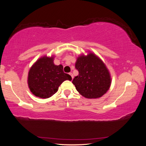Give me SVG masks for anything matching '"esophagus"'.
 I'll return each mask as SVG.
<instances>
[{
	"label": "esophagus",
	"mask_w": 146,
	"mask_h": 146,
	"mask_svg": "<svg viewBox=\"0 0 146 146\" xmlns=\"http://www.w3.org/2000/svg\"><path fill=\"white\" fill-rule=\"evenodd\" d=\"M69 75H71V78H72V79H73V75L72 73H69Z\"/></svg>",
	"instance_id": "obj_1"
}]
</instances>
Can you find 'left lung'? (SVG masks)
<instances>
[{"mask_svg": "<svg viewBox=\"0 0 146 146\" xmlns=\"http://www.w3.org/2000/svg\"><path fill=\"white\" fill-rule=\"evenodd\" d=\"M75 68L79 75L73 80L77 90L86 98H97L103 96L111 85L110 73L102 61L90 53L77 58Z\"/></svg>", "mask_w": 146, "mask_h": 146, "instance_id": "left-lung-1", "label": "left lung"}]
</instances>
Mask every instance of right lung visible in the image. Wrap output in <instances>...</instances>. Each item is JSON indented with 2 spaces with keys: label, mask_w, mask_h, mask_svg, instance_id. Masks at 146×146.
Wrapping results in <instances>:
<instances>
[{
  "label": "right lung",
  "mask_w": 146,
  "mask_h": 146,
  "mask_svg": "<svg viewBox=\"0 0 146 146\" xmlns=\"http://www.w3.org/2000/svg\"><path fill=\"white\" fill-rule=\"evenodd\" d=\"M72 78L65 73L62 65L56 66L53 58L42 57L35 63L28 74V84L31 92L36 96L48 98L58 92L64 80Z\"/></svg>",
  "instance_id": "right-lung-1"
}]
</instances>
